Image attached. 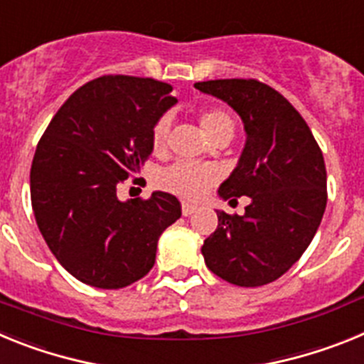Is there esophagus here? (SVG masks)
I'll return each mask as SVG.
<instances>
[{
	"label": "esophagus",
	"mask_w": 364,
	"mask_h": 364,
	"mask_svg": "<svg viewBox=\"0 0 364 364\" xmlns=\"http://www.w3.org/2000/svg\"><path fill=\"white\" fill-rule=\"evenodd\" d=\"M195 210H197V205L188 204V202H184V204H182V215H184V217H189L191 213H195Z\"/></svg>",
	"instance_id": "34e87169"
}]
</instances>
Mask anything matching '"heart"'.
I'll return each mask as SVG.
<instances>
[{"label": "heart", "mask_w": 364, "mask_h": 364, "mask_svg": "<svg viewBox=\"0 0 364 364\" xmlns=\"http://www.w3.org/2000/svg\"><path fill=\"white\" fill-rule=\"evenodd\" d=\"M198 122H200L202 133L210 138L211 142L220 136H226L231 140V136H233L235 133V120L226 109H204V111L200 112ZM167 136H169V120H167V118H160V120L154 124L153 133H151V144H153V149L156 151V153L166 149ZM217 178L218 175L213 167L178 162L164 173L162 184L166 186L169 191L180 195V197L198 198L205 189L217 182Z\"/></svg>", "instance_id": "heart-1"}]
</instances>
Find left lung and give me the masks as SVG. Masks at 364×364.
<instances>
[{"label": "left lung", "mask_w": 364, "mask_h": 364, "mask_svg": "<svg viewBox=\"0 0 364 364\" xmlns=\"http://www.w3.org/2000/svg\"><path fill=\"white\" fill-rule=\"evenodd\" d=\"M200 92L226 102L240 117L246 146L218 188L230 204L250 197L244 215L217 211L204 240L205 266L231 284L255 288L277 281L301 259L326 208V167L310 127L275 89L257 80H210Z\"/></svg>", "instance_id": "obj_1"}]
</instances>
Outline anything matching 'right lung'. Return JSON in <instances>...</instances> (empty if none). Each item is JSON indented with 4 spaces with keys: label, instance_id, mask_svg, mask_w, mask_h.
I'll return each instance as SVG.
<instances>
[{
    "label": "right lung",
    "instance_id": "add662e5",
    "mask_svg": "<svg viewBox=\"0 0 364 364\" xmlns=\"http://www.w3.org/2000/svg\"><path fill=\"white\" fill-rule=\"evenodd\" d=\"M171 91L153 78H96L69 96L38 144L36 224L58 262L85 284L118 290L147 275L160 235L182 215L169 193L117 197L118 184L153 153L154 124L176 104Z\"/></svg>",
    "mask_w": 364,
    "mask_h": 364
}]
</instances>
